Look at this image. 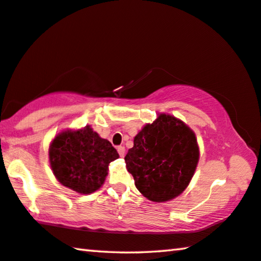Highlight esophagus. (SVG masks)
Wrapping results in <instances>:
<instances>
[{
  "instance_id": "esophagus-1",
  "label": "esophagus",
  "mask_w": 261,
  "mask_h": 261,
  "mask_svg": "<svg viewBox=\"0 0 261 261\" xmlns=\"http://www.w3.org/2000/svg\"><path fill=\"white\" fill-rule=\"evenodd\" d=\"M117 151H118V154L121 155L122 158H123L124 155H125V147H124V146H118L117 147Z\"/></svg>"
}]
</instances>
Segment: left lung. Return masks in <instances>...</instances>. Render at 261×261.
I'll list each match as a JSON object with an SVG mask.
<instances>
[{
    "mask_svg": "<svg viewBox=\"0 0 261 261\" xmlns=\"http://www.w3.org/2000/svg\"><path fill=\"white\" fill-rule=\"evenodd\" d=\"M198 159L200 148L194 131L181 119L164 113L143 126L124 158L136 187L156 203L184 193Z\"/></svg>",
    "mask_w": 261,
    "mask_h": 261,
    "instance_id": "left-lung-1",
    "label": "left lung"
}]
</instances>
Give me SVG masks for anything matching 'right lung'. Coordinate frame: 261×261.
Returning <instances> with one entry per match:
<instances>
[{
  "label": "right lung",
  "instance_id": "1",
  "mask_svg": "<svg viewBox=\"0 0 261 261\" xmlns=\"http://www.w3.org/2000/svg\"><path fill=\"white\" fill-rule=\"evenodd\" d=\"M119 155L109 140L87 125L66 129L52 139L48 160L56 179L79 194H92L102 187L109 164Z\"/></svg>",
  "mask_w": 261,
  "mask_h": 261
}]
</instances>
